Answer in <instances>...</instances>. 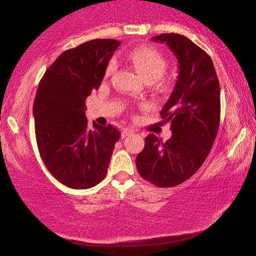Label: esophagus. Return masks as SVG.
<instances>
[{
  "label": "esophagus",
  "mask_w": 256,
  "mask_h": 256,
  "mask_svg": "<svg viewBox=\"0 0 256 256\" xmlns=\"http://www.w3.org/2000/svg\"><path fill=\"white\" fill-rule=\"evenodd\" d=\"M132 134H134V130H132V128H124L122 131V136L123 138L130 136H132Z\"/></svg>",
  "instance_id": "1"
}]
</instances>
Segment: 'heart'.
I'll use <instances>...</instances> for the list:
<instances>
[{
	"label": "heart",
	"instance_id": "1",
	"mask_svg": "<svg viewBox=\"0 0 256 256\" xmlns=\"http://www.w3.org/2000/svg\"><path fill=\"white\" fill-rule=\"evenodd\" d=\"M128 60H131L136 71L144 76L149 84H154L162 79L167 71L168 63L162 52L149 45H141L128 53ZM116 68L115 60H110L106 68V76L112 74Z\"/></svg>",
	"mask_w": 256,
	"mask_h": 256
}]
</instances>
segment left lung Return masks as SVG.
I'll use <instances>...</instances> for the list:
<instances>
[{
	"label": "left lung",
	"instance_id": "1",
	"mask_svg": "<svg viewBox=\"0 0 256 256\" xmlns=\"http://www.w3.org/2000/svg\"><path fill=\"white\" fill-rule=\"evenodd\" d=\"M152 40L167 44L180 64L175 88L160 112L172 136L162 142L149 134L136 164L144 180L172 188L196 174L210 152L220 123V84L210 56L188 38L162 34Z\"/></svg>",
	"mask_w": 256,
	"mask_h": 256
}]
</instances>
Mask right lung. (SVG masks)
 Masks as SVG:
<instances>
[{
	"instance_id": "add662e5",
	"label": "right lung",
	"mask_w": 256,
	"mask_h": 256,
	"mask_svg": "<svg viewBox=\"0 0 256 256\" xmlns=\"http://www.w3.org/2000/svg\"><path fill=\"white\" fill-rule=\"evenodd\" d=\"M120 44L94 40L63 52L38 84L34 100L38 150L48 172L68 188H90L107 174L120 133L110 124L89 128L86 99L99 88Z\"/></svg>"
}]
</instances>
